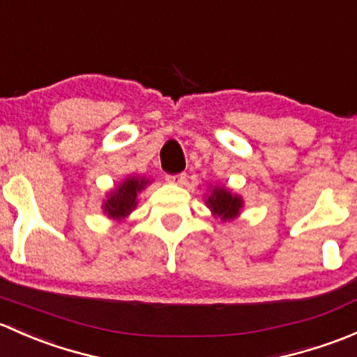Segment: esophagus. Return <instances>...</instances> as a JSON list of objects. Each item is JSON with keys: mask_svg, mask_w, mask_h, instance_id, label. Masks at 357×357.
I'll list each match as a JSON object with an SVG mask.
<instances>
[{"mask_svg": "<svg viewBox=\"0 0 357 357\" xmlns=\"http://www.w3.org/2000/svg\"><path fill=\"white\" fill-rule=\"evenodd\" d=\"M187 175L185 174H177V175H167L168 183H175V185H180V183L185 182Z\"/></svg>", "mask_w": 357, "mask_h": 357, "instance_id": "34e87169", "label": "esophagus"}]
</instances>
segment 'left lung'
I'll list each match as a JSON object with an SVG mask.
<instances>
[{
	"label": "left lung",
	"instance_id": "8db88e82",
	"mask_svg": "<svg viewBox=\"0 0 357 357\" xmlns=\"http://www.w3.org/2000/svg\"><path fill=\"white\" fill-rule=\"evenodd\" d=\"M204 204L211 211L215 218H220L222 222H232L238 218L244 208V199L238 194L232 192L225 185H211L209 192L206 194Z\"/></svg>",
	"mask_w": 357,
	"mask_h": 357
}]
</instances>
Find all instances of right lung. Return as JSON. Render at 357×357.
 <instances>
[{
    "instance_id": "obj_1",
    "label": "right lung",
    "mask_w": 357,
    "mask_h": 357,
    "mask_svg": "<svg viewBox=\"0 0 357 357\" xmlns=\"http://www.w3.org/2000/svg\"><path fill=\"white\" fill-rule=\"evenodd\" d=\"M151 183V180L146 177H139V175H132L127 177L115 189L106 192V199H102V213L108 216L109 220L115 222H123L128 218L132 211L137 208L139 194Z\"/></svg>"
}]
</instances>
